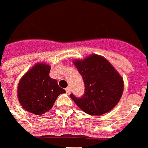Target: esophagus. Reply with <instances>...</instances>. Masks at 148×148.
<instances>
[{"mask_svg": "<svg viewBox=\"0 0 148 148\" xmlns=\"http://www.w3.org/2000/svg\"><path fill=\"white\" fill-rule=\"evenodd\" d=\"M66 94H70V87H67V88H66Z\"/></svg>", "mask_w": 148, "mask_h": 148, "instance_id": "esophagus-1", "label": "esophagus"}]
</instances>
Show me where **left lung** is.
I'll return each instance as SVG.
<instances>
[{"label":"left lung","instance_id":"8db88e82","mask_svg":"<svg viewBox=\"0 0 148 148\" xmlns=\"http://www.w3.org/2000/svg\"><path fill=\"white\" fill-rule=\"evenodd\" d=\"M85 84V93L70 98L80 109L92 116H100L111 111L120 101L124 81L109 61L100 55L91 54L86 58L73 61Z\"/></svg>","mask_w":148,"mask_h":148}]
</instances>
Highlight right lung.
I'll use <instances>...</instances> for the list:
<instances>
[{"label": "right lung", "instance_id": "add662e5", "mask_svg": "<svg viewBox=\"0 0 148 148\" xmlns=\"http://www.w3.org/2000/svg\"><path fill=\"white\" fill-rule=\"evenodd\" d=\"M50 70L49 64L38 62L19 80L18 99L26 111L42 115L52 108L58 95L66 92L49 77Z\"/></svg>", "mask_w": 148, "mask_h": 148}]
</instances>
